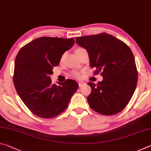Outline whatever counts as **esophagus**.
<instances>
[{
	"mask_svg": "<svg viewBox=\"0 0 151 151\" xmlns=\"http://www.w3.org/2000/svg\"><path fill=\"white\" fill-rule=\"evenodd\" d=\"M85 85V83H84V82H83V81H80L78 83V86H80V87H81V86H83V85Z\"/></svg>",
	"mask_w": 151,
	"mask_h": 151,
	"instance_id": "esophagus-1",
	"label": "esophagus"
}]
</instances>
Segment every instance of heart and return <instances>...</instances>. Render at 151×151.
<instances>
[{
	"instance_id": "obj_1",
	"label": "heart",
	"mask_w": 151,
	"mask_h": 151,
	"mask_svg": "<svg viewBox=\"0 0 151 151\" xmlns=\"http://www.w3.org/2000/svg\"><path fill=\"white\" fill-rule=\"evenodd\" d=\"M81 49H83V48H77V49L75 50V52H77V51H78V50H81ZM71 75H72V76H73V77H75V78H80L81 76V73L78 72V71H73V72L72 73V74H71Z\"/></svg>"
}]
</instances>
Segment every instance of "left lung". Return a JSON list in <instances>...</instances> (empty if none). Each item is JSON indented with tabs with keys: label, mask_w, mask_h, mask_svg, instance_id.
Returning <instances> with one entry per match:
<instances>
[{
	"label": "left lung",
	"mask_w": 151,
	"mask_h": 151,
	"mask_svg": "<svg viewBox=\"0 0 151 151\" xmlns=\"http://www.w3.org/2000/svg\"><path fill=\"white\" fill-rule=\"evenodd\" d=\"M76 44L87 50L91 67L103 80L89 82L91 93L87 97L91 108L104 115H113L123 110L136 88L138 73L130 48L114 36L101 33L76 38Z\"/></svg>",
	"instance_id": "obj_1"
}]
</instances>
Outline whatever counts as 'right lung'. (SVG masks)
<instances>
[{"label":"right lung","mask_w":151,"mask_h":151,"mask_svg":"<svg viewBox=\"0 0 151 151\" xmlns=\"http://www.w3.org/2000/svg\"><path fill=\"white\" fill-rule=\"evenodd\" d=\"M75 44L73 38L43 37L24 45L14 62L13 82L18 94L33 114L44 119L53 118L67 108L78 84L67 79L58 85L50 75L62 55Z\"/></svg>","instance_id":"obj_1"}]
</instances>
